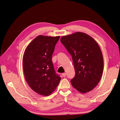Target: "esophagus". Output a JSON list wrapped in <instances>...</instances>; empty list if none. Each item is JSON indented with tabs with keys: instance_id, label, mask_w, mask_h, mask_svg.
Segmentation results:
<instances>
[{
	"instance_id": "1",
	"label": "esophagus",
	"mask_w": 120,
	"mask_h": 120,
	"mask_svg": "<svg viewBox=\"0 0 120 120\" xmlns=\"http://www.w3.org/2000/svg\"><path fill=\"white\" fill-rule=\"evenodd\" d=\"M62 76H63V77H65L66 76V73H63V74H62Z\"/></svg>"
}]
</instances>
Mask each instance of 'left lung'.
I'll list each match as a JSON object with an SVG mask.
<instances>
[{"mask_svg": "<svg viewBox=\"0 0 120 120\" xmlns=\"http://www.w3.org/2000/svg\"><path fill=\"white\" fill-rule=\"evenodd\" d=\"M60 41L72 58L76 73L71 80L73 87L82 93L91 91L97 85L103 72V57L99 45L81 32L62 37Z\"/></svg>", "mask_w": 120, "mask_h": 120, "instance_id": "left-lung-1", "label": "left lung"}]
</instances>
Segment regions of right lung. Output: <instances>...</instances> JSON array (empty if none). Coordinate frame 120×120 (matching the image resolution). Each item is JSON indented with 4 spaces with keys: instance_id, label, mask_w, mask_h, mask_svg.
<instances>
[{
    "instance_id": "1",
    "label": "right lung",
    "mask_w": 120,
    "mask_h": 120,
    "mask_svg": "<svg viewBox=\"0 0 120 120\" xmlns=\"http://www.w3.org/2000/svg\"><path fill=\"white\" fill-rule=\"evenodd\" d=\"M60 36L39 35L26 47L23 68L27 83L37 93L49 96L54 91L61 78L56 74L52 61Z\"/></svg>"
}]
</instances>
